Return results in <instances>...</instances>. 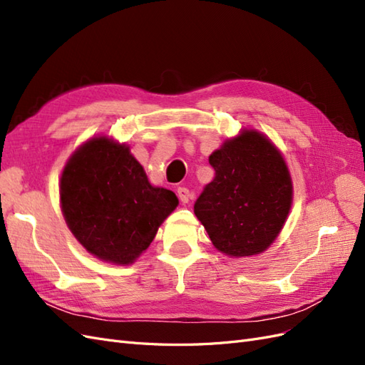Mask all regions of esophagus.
<instances>
[{
	"label": "esophagus",
	"instance_id": "esophagus-1",
	"mask_svg": "<svg viewBox=\"0 0 365 365\" xmlns=\"http://www.w3.org/2000/svg\"><path fill=\"white\" fill-rule=\"evenodd\" d=\"M176 193H178V197H180V201H181L182 204H187V202L190 201L192 192H190L189 189H187V187H180L178 192H176Z\"/></svg>",
	"mask_w": 365,
	"mask_h": 365
}]
</instances>
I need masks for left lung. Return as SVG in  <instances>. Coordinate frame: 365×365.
<instances>
[{"mask_svg":"<svg viewBox=\"0 0 365 365\" xmlns=\"http://www.w3.org/2000/svg\"><path fill=\"white\" fill-rule=\"evenodd\" d=\"M216 172L195 202L215 248L239 259L267 251L289 216L294 187L280 149L256 129H242L208 157Z\"/></svg>","mask_w":365,"mask_h":365,"instance_id":"obj_1","label":"left lung"}]
</instances>
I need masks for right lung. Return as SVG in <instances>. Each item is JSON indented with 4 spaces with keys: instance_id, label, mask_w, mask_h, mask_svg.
I'll list each match as a JSON object with an SVG mask.
<instances>
[{
    "instance_id": "1",
    "label": "right lung",
    "mask_w": 365,
    "mask_h": 365,
    "mask_svg": "<svg viewBox=\"0 0 365 365\" xmlns=\"http://www.w3.org/2000/svg\"><path fill=\"white\" fill-rule=\"evenodd\" d=\"M61 210L77 242L113 264L134 263L178 207L172 190L152 185L129 146L108 135L77 148L62 170Z\"/></svg>"
}]
</instances>
